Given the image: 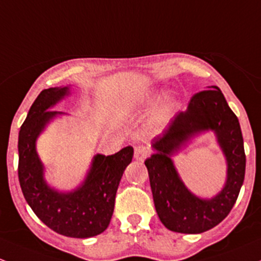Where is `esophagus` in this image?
Segmentation results:
<instances>
[{
    "instance_id": "esophagus-1",
    "label": "esophagus",
    "mask_w": 261,
    "mask_h": 261,
    "mask_svg": "<svg viewBox=\"0 0 261 261\" xmlns=\"http://www.w3.org/2000/svg\"><path fill=\"white\" fill-rule=\"evenodd\" d=\"M149 153H150L149 147L141 145V146H138L135 149V159H136V160L142 161L144 159H146L147 156H149Z\"/></svg>"
}]
</instances>
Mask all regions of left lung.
I'll return each instance as SVG.
<instances>
[{"mask_svg":"<svg viewBox=\"0 0 261 261\" xmlns=\"http://www.w3.org/2000/svg\"><path fill=\"white\" fill-rule=\"evenodd\" d=\"M214 129L225 153L228 180L219 196L202 200L193 196L179 180L169 156L194 133ZM155 153L145 160L155 209L169 230L200 234L213 229L229 215L245 176V151L240 123L218 86L197 92L188 110L176 115L164 134L152 141Z\"/></svg>","mask_w":261,"mask_h":261,"instance_id":"obj_1","label":"left lung"}]
</instances>
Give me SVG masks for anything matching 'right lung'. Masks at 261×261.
<instances>
[{
    "mask_svg": "<svg viewBox=\"0 0 261 261\" xmlns=\"http://www.w3.org/2000/svg\"><path fill=\"white\" fill-rule=\"evenodd\" d=\"M67 94V87H51L42 90L32 103L18 134V180L27 204L43 224L65 237L91 238L108 229L117 188L134 149L126 146L114 155H96L84 185L73 193L48 188L35 142L46 123L61 114L51 106Z\"/></svg>",
    "mask_w": 261,
    "mask_h": 261,
    "instance_id": "add662e5",
    "label": "right lung"
}]
</instances>
